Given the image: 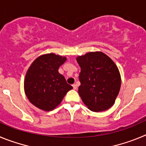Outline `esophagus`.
Returning <instances> with one entry per match:
<instances>
[{"label": "esophagus", "mask_w": 146, "mask_h": 146, "mask_svg": "<svg viewBox=\"0 0 146 146\" xmlns=\"http://www.w3.org/2000/svg\"><path fill=\"white\" fill-rule=\"evenodd\" d=\"M73 89L76 90V89H77V85H76V84H73Z\"/></svg>", "instance_id": "esophagus-1"}]
</instances>
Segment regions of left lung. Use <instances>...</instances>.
Returning a JSON list of instances; mask_svg holds the SVG:
<instances>
[{
  "label": "left lung",
  "mask_w": 146,
  "mask_h": 146,
  "mask_svg": "<svg viewBox=\"0 0 146 146\" xmlns=\"http://www.w3.org/2000/svg\"><path fill=\"white\" fill-rule=\"evenodd\" d=\"M76 61L81 68L78 94L85 106L94 112L112 107L121 84L115 62L102 52H88Z\"/></svg>",
  "instance_id": "8db88e82"
}]
</instances>
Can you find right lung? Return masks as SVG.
Instances as JSON below:
<instances>
[{
  "label": "right lung",
  "mask_w": 146,
  "mask_h": 146,
  "mask_svg": "<svg viewBox=\"0 0 146 146\" xmlns=\"http://www.w3.org/2000/svg\"><path fill=\"white\" fill-rule=\"evenodd\" d=\"M66 60L65 57L54 53L40 55L33 62L26 73L25 93L29 101L42 111L54 110L73 89L58 71Z\"/></svg>",
  "instance_id": "right-lung-1"
}]
</instances>
